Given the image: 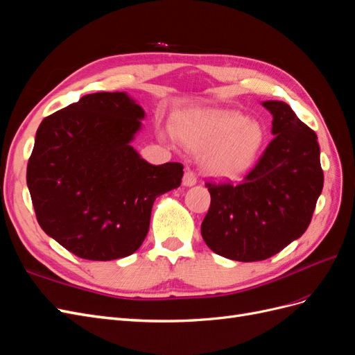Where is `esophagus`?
Here are the masks:
<instances>
[{
    "mask_svg": "<svg viewBox=\"0 0 355 355\" xmlns=\"http://www.w3.org/2000/svg\"><path fill=\"white\" fill-rule=\"evenodd\" d=\"M182 184H184L185 187H192V185H196V184H197V175L194 173V171L188 168V170L185 171L184 179H182Z\"/></svg>",
    "mask_w": 355,
    "mask_h": 355,
    "instance_id": "34e87169",
    "label": "esophagus"
}]
</instances>
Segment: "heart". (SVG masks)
I'll return each mask as SVG.
<instances>
[{
  "instance_id": "b5f03b06",
  "label": "heart",
  "mask_w": 355,
  "mask_h": 355,
  "mask_svg": "<svg viewBox=\"0 0 355 355\" xmlns=\"http://www.w3.org/2000/svg\"><path fill=\"white\" fill-rule=\"evenodd\" d=\"M176 136L202 151L201 167L218 179H237L250 168L263 144L262 127L234 111H209L180 118Z\"/></svg>"
}]
</instances>
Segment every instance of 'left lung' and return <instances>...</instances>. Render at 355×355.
<instances>
[{"mask_svg":"<svg viewBox=\"0 0 355 355\" xmlns=\"http://www.w3.org/2000/svg\"><path fill=\"white\" fill-rule=\"evenodd\" d=\"M275 136L239 185L207 182L202 240L223 257L263 261L302 235L323 189L317 135L280 101L262 102Z\"/></svg>","mask_w":355,"mask_h":355,"instance_id":"obj_1","label":"left lung"}]
</instances>
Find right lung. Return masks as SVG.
Wrapping results in <instances>:
<instances>
[{
	"label": "right lung",
	"mask_w": 355,
	"mask_h": 355,
	"mask_svg": "<svg viewBox=\"0 0 355 355\" xmlns=\"http://www.w3.org/2000/svg\"><path fill=\"white\" fill-rule=\"evenodd\" d=\"M145 111L125 92L85 94L41 121L26 184L37 220L75 256L112 261L142 245L157 197L184 166H153L132 146Z\"/></svg>",
	"instance_id": "1"
}]
</instances>
